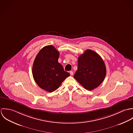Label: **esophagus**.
I'll list each match as a JSON object with an SVG mask.
<instances>
[{"label":"esophagus","instance_id":"obj_1","mask_svg":"<svg viewBox=\"0 0 133 133\" xmlns=\"http://www.w3.org/2000/svg\"><path fill=\"white\" fill-rule=\"evenodd\" d=\"M70 75H71V76L73 75V74H74V73H73V71H70Z\"/></svg>","mask_w":133,"mask_h":133}]
</instances>
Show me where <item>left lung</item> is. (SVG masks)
<instances>
[{"label": "left lung", "instance_id": "1", "mask_svg": "<svg viewBox=\"0 0 133 133\" xmlns=\"http://www.w3.org/2000/svg\"><path fill=\"white\" fill-rule=\"evenodd\" d=\"M105 63L97 53L87 50L78 59V69L74 77L86 90L91 91L103 81L106 75Z\"/></svg>", "mask_w": 133, "mask_h": 133}]
</instances>
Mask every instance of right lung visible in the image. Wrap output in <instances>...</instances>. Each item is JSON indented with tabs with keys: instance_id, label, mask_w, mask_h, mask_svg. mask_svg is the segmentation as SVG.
<instances>
[{
	"instance_id": "1",
	"label": "right lung",
	"mask_w": 133,
	"mask_h": 133,
	"mask_svg": "<svg viewBox=\"0 0 133 133\" xmlns=\"http://www.w3.org/2000/svg\"><path fill=\"white\" fill-rule=\"evenodd\" d=\"M59 53L53 45L42 48L35 59L32 74L35 81L42 89L52 92L70 75L58 61Z\"/></svg>"
}]
</instances>
